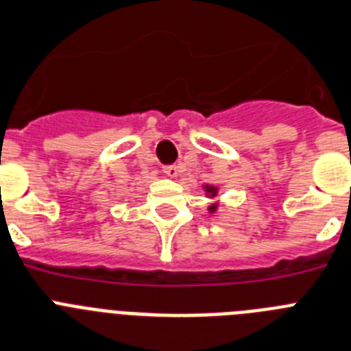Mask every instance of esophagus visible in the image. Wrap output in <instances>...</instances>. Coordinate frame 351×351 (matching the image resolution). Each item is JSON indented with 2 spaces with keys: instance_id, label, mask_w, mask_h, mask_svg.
I'll use <instances>...</instances> for the list:
<instances>
[{
  "instance_id": "obj_1",
  "label": "esophagus",
  "mask_w": 351,
  "mask_h": 351,
  "mask_svg": "<svg viewBox=\"0 0 351 351\" xmlns=\"http://www.w3.org/2000/svg\"><path fill=\"white\" fill-rule=\"evenodd\" d=\"M162 171L166 173V176H169V178H175V176L178 175V166H175V164H171V166H164Z\"/></svg>"
}]
</instances>
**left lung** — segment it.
I'll list each match as a JSON object with an SVG mask.
<instances>
[{
  "instance_id": "left-lung-1",
  "label": "left lung",
  "mask_w": 351,
  "mask_h": 351,
  "mask_svg": "<svg viewBox=\"0 0 351 351\" xmlns=\"http://www.w3.org/2000/svg\"><path fill=\"white\" fill-rule=\"evenodd\" d=\"M206 193H210L212 196H215V193H217V189H213V187H206ZM210 210H215V205L210 206Z\"/></svg>"
}]
</instances>
